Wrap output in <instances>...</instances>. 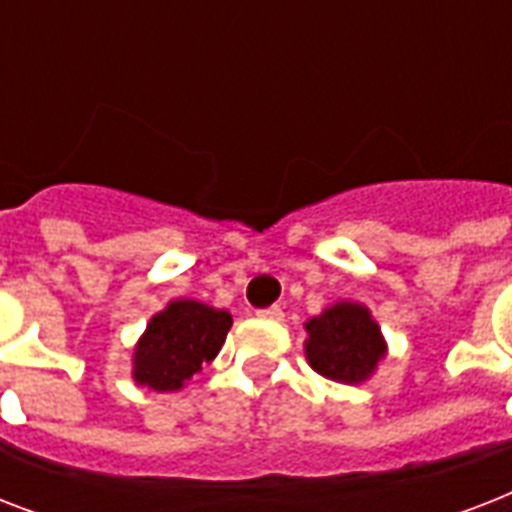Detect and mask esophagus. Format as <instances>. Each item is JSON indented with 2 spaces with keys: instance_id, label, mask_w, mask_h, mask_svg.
I'll use <instances>...</instances> for the list:
<instances>
[{
  "instance_id": "34e87169",
  "label": "esophagus",
  "mask_w": 512,
  "mask_h": 512,
  "mask_svg": "<svg viewBox=\"0 0 512 512\" xmlns=\"http://www.w3.org/2000/svg\"><path fill=\"white\" fill-rule=\"evenodd\" d=\"M260 319H268V321H281L284 319V311H281L279 305H271V308H263V311H257Z\"/></svg>"
}]
</instances>
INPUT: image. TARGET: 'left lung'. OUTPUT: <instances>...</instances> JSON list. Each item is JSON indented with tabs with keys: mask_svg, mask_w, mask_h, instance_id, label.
Returning a JSON list of instances; mask_svg holds the SVG:
<instances>
[{
	"mask_svg": "<svg viewBox=\"0 0 512 512\" xmlns=\"http://www.w3.org/2000/svg\"><path fill=\"white\" fill-rule=\"evenodd\" d=\"M305 332L308 364L329 380L345 385L369 380L388 350L369 308L350 300L329 305L321 316L305 321Z\"/></svg>",
	"mask_w": 512,
	"mask_h": 512,
	"instance_id": "obj_1",
	"label": "left lung"
}]
</instances>
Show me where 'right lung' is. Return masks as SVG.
Returning a JSON list of instances; mask_svg holds the SVG:
<instances>
[{"mask_svg": "<svg viewBox=\"0 0 512 512\" xmlns=\"http://www.w3.org/2000/svg\"><path fill=\"white\" fill-rule=\"evenodd\" d=\"M231 324L228 311L199 300H172L148 321L135 345L132 377L156 393L180 390L201 364H209L220 353Z\"/></svg>", "mask_w": 512, "mask_h": 512, "instance_id": "obj_1", "label": "right lung"}]
</instances>
